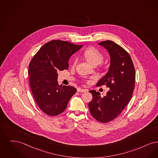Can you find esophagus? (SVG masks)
<instances>
[{"label":"esophagus","instance_id":"esophagus-1","mask_svg":"<svg viewBox=\"0 0 158 158\" xmlns=\"http://www.w3.org/2000/svg\"><path fill=\"white\" fill-rule=\"evenodd\" d=\"M88 91L87 89H81V88H78V89H77V91H78V92H79V93L86 92V91Z\"/></svg>","mask_w":158,"mask_h":158}]
</instances>
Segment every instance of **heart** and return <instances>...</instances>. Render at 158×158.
Listing matches in <instances>:
<instances>
[{
  "mask_svg": "<svg viewBox=\"0 0 158 158\" xmlns=\"http://www.w3.org/2000/svg\"><path fill=\"white\" fill-rule=\"evenodd\" d=\"M84 58L93 65H97L102 62L104 59L103 54L97 48L89 47L87 48L82 53ZM78 61V57L76 56L73 62V65H76Z\"/></svg>",
  "mask_w": 158,
  "mask_h": 158,
  "instance_id": "heart-1",
  "label": "heart"
}]
</instances>
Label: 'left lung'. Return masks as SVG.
<instances>
[{"instance_id":"left-lung-1","label":"left lung","mask_w":158,"mask_h":158,"mask_svg":"<svg viewBox=\"0 0 158 158\" xmlns=\"http://www.w3.org/2000/svg\"><path fill=\"white\" fill-rule=\"evenodd\" d=\"M106 48L110 56L109 69L96 85H106L110 88L106 96L102 97L96 90H90L92 100L89 103L91 116L101 123L114 120L130 102L135 84V69L129 54L111 41L98 43Z\"/></svg>"}]
</instances>
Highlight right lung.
Instances as JSON below:
<instances>
[{
  "label": "right lung",
  "instance_id": "right-lung-1",
  "mask_svg": "<svg viewBox=\"0 0 158 158\" xmlns=\"http://www.w3.org/2000/svg\"><path fill=\"white\" fill-rule=\"evenodd\" d=\"M82 47L52 40L44 45L30 62L28 74L31 89L38 106L47 115L61 114L76 94L74 87L58 84L57 72L68 69L69 58Z\"/></svg>",
  "mask_w": 158,
  "mask_h": 158
}]
</instances>
